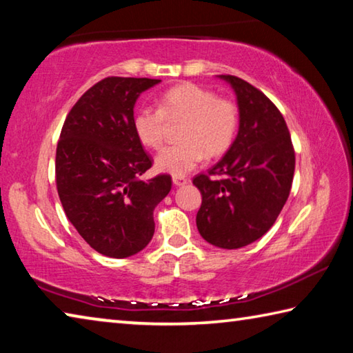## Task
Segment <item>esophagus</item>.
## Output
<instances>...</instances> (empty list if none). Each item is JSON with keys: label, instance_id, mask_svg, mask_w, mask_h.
<instances>
[{"label": "esophagus", "instance_id": "esophagus-1", "mask_svg": "<svg viewBox=\"0 0 353 353\" xmlns=\"http://www.w3.org/2000/svg\"><path fill=\"white\" fill-rule=\"evenodd\" d=\"M172 183H174L176 187H181V185L188 183V179L183 177V176H174V177H172Z\"/></svg>", "mask_w": 353, "mask_h": 353}]
</instances>
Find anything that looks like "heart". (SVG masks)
I'll return each mask as SVG.
<instances>
[{"instance_id": "obj_1", "label": "heart", "mask_w": 353, "mask_h": 353, "mask_svg": "<svg viewBox=\"0 0 353 353\" xmlns=\"http://www.w3.org/2000/svg\"><path fill=\"white\" fill-rule=\"evenodd\" d=\"M182 121L181 143L162 149L155 168L172 176H183L207 157H219L230 149L240 128V109L232 98L216 97L210 88L182 82L168 88L157 99V109L140 105L134 112L132 129L143 146L163 145L168 123Z\"/></svg>"}]
</instances>
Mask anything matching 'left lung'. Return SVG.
<instances>
[{"label": "left lung", "instance_id": "obj_1", "mask_svg": "<svg viewBox=\"0 0 353 353\" xmlns=\"http://www.w3.org/2000/svg\"><path fill=\"white\" fill-rule=\"evenodd\" d=\"M221 77L236 93L240 130L224 157L193 179L202 194L196 225L213 246L240 249L259 240L276 223L290 196L296 155L276 104L240 77Z\"/></svg>", "mask_w": 353, "mask_h": 353}]
</instances>
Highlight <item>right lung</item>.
Segmentation results:
<instances>
[{
	"instance_id": "obj_1",
	"label": "right lung",
	"mask_w": 353,
	"mask_h": 353,
	"mask_svg": "<svg viewBox=\"0 0 353 353\" xmlns=\"http://www.w3.org/2000/svg\"><path fill=\"white\" fill-rule=\"evenodd\" d=\"M148 77L109 76L71 107L56 149V185L65 214L97 252L113 259L140 252L154 235V208L171 190V176H139L152 157L132 129Z\"/></svg>"
}]
</instances>
